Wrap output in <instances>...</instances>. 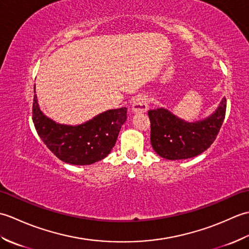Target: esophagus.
Instances as JSON below:
<instances>
[{
    "instance_id": "obj_1",
    "label": "esophagus",
    "mask_w": 249,
    "mask_h": 249,
    "mask_svg": "<svg viewBox=\"0 0 249 249\" xmlns=\"http://www.w3.org/2000/svg\"><path fill=\"white\" fill-rule=\"evenodd\" d=\"M131 108H133V111L136 113L145 112L147 108H149V102H147V98L143 96V95H138V96L134 99Z\"/></svg>"
}]
</instances>
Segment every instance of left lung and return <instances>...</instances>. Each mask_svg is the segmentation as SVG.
I'll list each match as a JSON object with an SVG mask.
<instances>
[{
	"mask_svg": "<svg viewBox=\"0 0 249 249\" xmlns=\"http://www.w3.org/2000/svg\"><path fill=\"white\" fill-rule=\"evenodd\" d=\"M226 108L225 97L214 114L195 123H186L163 108L149 110L153 149L160 156L171 160L201 154L217 137L225 120Z\"/></svg>",
	"mask_w": 249,
	"mask_h": 249,
	"instance_id": "8db88e82",
	"label": "left lung"
}]
</instances>
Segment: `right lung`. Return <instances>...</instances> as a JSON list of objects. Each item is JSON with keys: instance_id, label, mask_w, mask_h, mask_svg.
<instances>
[{"instance_id": "obj_1", "label": "right lung", "mask_w": 249, "mask_h": 249, "mask_svg": "<svg viewBox=\"0 0 249 249\" xmlns=\"http://www.w3.org/2000/svg\"><path fill=\"white\" fill-rule=\"evenodd\" d=\"M32 115L37 134L59 160L83 166L104 160L111 152L127 119V108L108 110L81 125L56 124L39 110L34 87Z\"/></svg>"}]
</instances>
